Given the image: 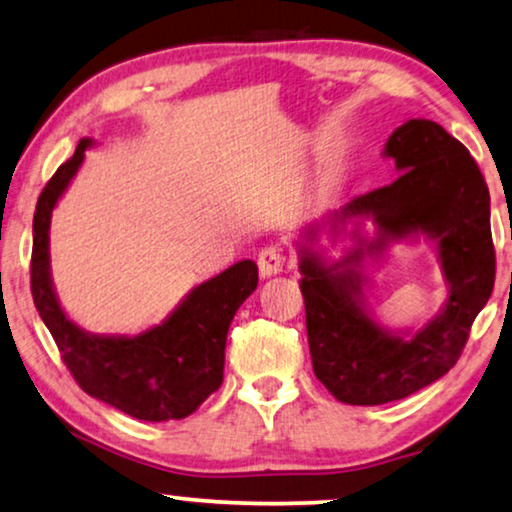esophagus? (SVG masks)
I'll return each mask as SVG.
<instances>
[{"instance_id": "obj_1", "label": "esophagus", "mask_w": 512, "mask_h": 512, "mask_svg": "<svg viewBox=\"0 0 512 512\" xmlns=\"http://www.w3.org/2000/svg\"><path fill=\"white\" fill-rule=\"evenodd\" d=\"M257 267H260L262 278H271V276L281 274L285 267L283 250L278 248V245H269V248H264L260 252V257H257Z\"/></svg>"}]
</instances>
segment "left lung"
I'll list each match as a JSON object with an SVG mask.
<instances>
[{
    "mask_svg": "<svg viewBox=\"0 0 512 512\" xmlns=\"http://www.w3.org/2000/svg\"><path fill=\"white\" fill-rule=\"evenodd\" d=\"M384 156L400 173L391 185L306 224L297 241L313 372L346 405L393 403L438 381L456 365L494 290L489 189L468 149L435 121L410 119L391 133ZM367 219L372 239L359 231ZM346 223L354 224V248L330 261L319 234L336 240ZM419 237L436 245L446 306L419 331H391L366 306L362 264L391 242Z\"/></svg>",
    "mask_w": 512,
    "mask_h": 512,
    "instance_id": "1",
    "label": "left lung"
}]
</instances>
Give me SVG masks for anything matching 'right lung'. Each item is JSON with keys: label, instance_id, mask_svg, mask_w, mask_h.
I'll use <instances>...</instances> for the list:
<instances>
[{"label": "right lung", "instance_id": "add662e5", "mask_svg": "<svg viewBox=\"0 0 512 512\" xmlns=\"http://www.w3.org/2000/svg\"><path fill=\"white\" fill-rule=\"evenodd\" d=\"M91 138L79 140L39 194L32 222V299L77 384L140 421L185 419L222 384L224 346L238 306L257 288V264L241 260L196 285L161 325L135 337L93 335L63 311L51 278V215L84 163Z\"/></svg>", "mask_w": 512, "mask_h": 512}]
</instances>
